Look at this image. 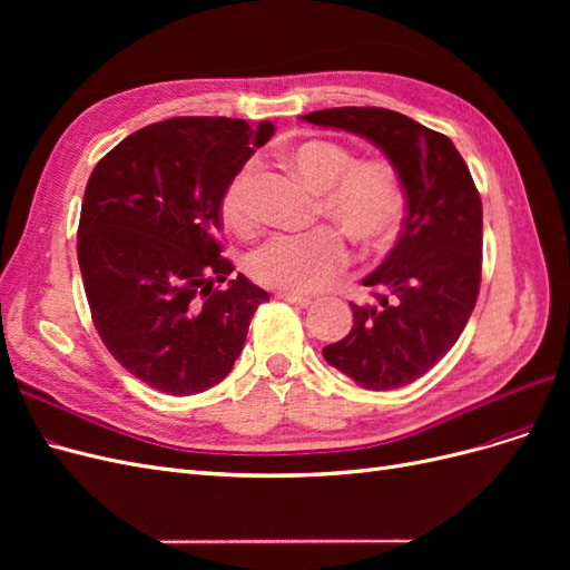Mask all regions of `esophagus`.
<instances>
[{
  "label": "esophagus",
  "mask_w": 570,
  "mask_h": 570,
  "mask_svg": "<svg viewBox=\"0 0 570 570\" xmlns=\"http://www.w3.org/2000/svg\"><path fill=\"white\" fill-rule=\"evenodd\" d=\"M278 297H281L283 302H287V304H295V306H302V308L314 304L312 297H302V295H295V292H278Z\"/></svg>",
  "instance_id": "esophagus-1"
}]
</instances>
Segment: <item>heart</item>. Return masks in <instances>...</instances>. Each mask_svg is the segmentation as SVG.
Masks as SVG:
<instances>
[{
  "label": "heart",
  "instance_id": "b5f03b06",
  "mask_svg": "<svg viewBox=\"0 0 570 570\" xmlns=\"http://www.w3.org/2000/svg\"><path fill=\"white\" fill-rule=\"evenodd\" d=\"M295 174L318 193L316 216L366 247H383L404 218V185L396 168L383 159H356L335 142L306 140L287 149ZM220 218L237 235H249L256 223L254 168L247 164L230 178L220 195ZM350 249L333 228L306 235H275L247 258L256 283L295 295H308L331 285L347 266Z\"/></svg>",
  "mask_w": 570,
  "mask_h": 570
}]
</instances>
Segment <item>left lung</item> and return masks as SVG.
<instances>
[{"instance_id":"obj_1","label":"left lung","mask_w":570,"mask_h":570,"mask_svg":"<svg viewBox=\"0 0 570 570\" xmlns=\"http://www.w3.org/2000/svg\"><path fill=\"white\" fill-rule=\"evenodd\" d=\"M323 128L366 137L385 151L406 195L404 228L385 262L364 281L375 304L350 302V335L323 358L366 390L416 381L454 347L480 292L482 204L450 137L377 107L306 114Z\"/></svg>"}]
</instances>
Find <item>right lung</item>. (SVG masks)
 I'll return each instance as SVG.
<instances>
[{
	"instance_id": "right-lung-1",
	"label": "right lung",
	"mask_w": 570,
	"mask_h": 570,
	"mask_svg": "<svg viewBox=\"0 0 570 570\" xmlns=\"http://www.w3.org/2000/svg\"><path fill=\"white\" fill-rule=\"evenodd\" d=\"M273 124L185 116L128 135L85 187L78 264L92 323L145 385L187 396L218 385L268 292L220 256V195ZM226 282V288H214Z\"/></svg>"
}]
</instances>
